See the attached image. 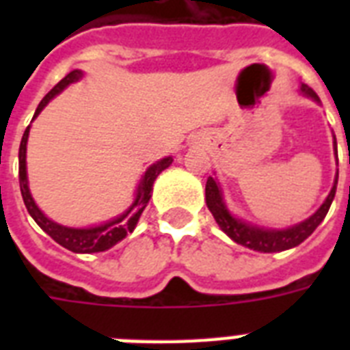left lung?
Instances as JSON below:
<instances>
[{
  "instance_id": "obj_1",
  "label": "left lung",
  "mask_w": 350,
  "mask_h": 350,
  "mask_svg": "<svg viewBox=\"0 0 350 350\" xmlns=\"http://www.w3.org/2000/svg\"><path fill=\"white\" fill-rule=\"evenodd\" d=\"M299 90L307 98H312V100L320 103V98L309 85H301ZM334 147H336V137H334ZM336 185L338 176L323 205L310 218H307L301 224L294 225V227H288V229H263V227L245 224L243 219L234 218L232 214L229 213L227 205H225L224 194H221L218 181L214 180L213 176H208L207 185H205V200H207L208 211L213 213L219 229L224 230L232 241L243 245V247H249L252 250H258V252H280V250L293 249V247L305 241L310 234L314 232L316 227L323 221L329 208H331V203L334 200V194H336Z\"/></svg>"
}]
</instances>
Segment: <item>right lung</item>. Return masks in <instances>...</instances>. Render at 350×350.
I'll list each match as a JSON object with an SVG mask.
<instances>
[{
	"mask_svg": "<svg viewBox=\"0 0 350 350\" xmlns=\"http://www.w3.org/2000/svg\"><path fill=\"white\" fill-rule=\"evenodd\" d=\"M83 72L81 70H72L68 72L65 78L59 81L57 85H54V89L49 92V94L41 100V103L38 105L34 112V118L43 111V107L49 103V101L54 98L56 94H59L67 85L74 83L81 79ZM29 131L30 126H27L23 137H21V143H19V189H21V196H23L25 207L29 211V214L34 218V221L40 225L41 229L45 230L49 236H51L56 243H59L65 249L72 250V252H81V254H90V252H103V250L111 249L118 241L125 238L126 234L132 232L134 227H136L137 219L142 216V213L147 207L148 200L152 196V185L154 180L161 174V170H165L172 163V158H163L156 161L154 165H150L145 174H143L139 185H137L136 200L132 203L131 207L126 208L125 213L114 218L112 221H107L103 225H98V227H89V229H70V227H63V225L52 221L41 213L38 205L34 203L32 196H30L29 191V181H27V161H25V156H27V139H29Z\"/></svg>",
	"mask_w": 350,
	"mask_h": 350,
	"instance_id": "1",
	"label": "right lung"
}]
</instances>
